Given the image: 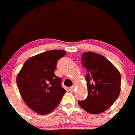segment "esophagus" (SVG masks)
<instances>
[{
	"label": "esophagus",
	"mask_w": 135,
	"mask_h": 135,
	"mask_svg": "<svg viewBox=\"0 0 135 135\" xmlns=\"http://www.w3.org/2000/svg\"><path fill=\"white\" fill-rule=\"evenodd\" d=\"M74 89H75V86H71V87L69 88L70 91H71V92H73L74 91Z\"/></svg>",
	"instance_id": "1"
}]
</instances>
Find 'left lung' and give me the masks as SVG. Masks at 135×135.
I'll use <instances>...</instances> for the list:
<instances>
[{"instance_id":"obj_1","label":"left lung","mask_w":135,"mask_h":135,"mask_svg":"<svg viewBox=\"0 0 135 135\" xmlns=\"http://www.w3.org/2000/svg\"><path fill=\"white\" fill-rule=\"evenodd\" d=\"M81 61L88 73L85 76L88 96L78 103L88 113L100 114L111 106L119 97L121 75L110 61L98 53L85 52Z\"/></svg>"}]
</instances>
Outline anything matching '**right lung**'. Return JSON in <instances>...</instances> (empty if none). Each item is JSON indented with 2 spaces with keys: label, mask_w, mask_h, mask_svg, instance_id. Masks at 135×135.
Segmentation results:
<instances>
[{
  "label": "right lung",
  "mask_w": 135,
  "mask_h": 135,
  "mask_svg": "<svg viewBox=\"0 0 135 135\" xmlns=\"http://www.w3.org/2000/svg\"><path fill=\"white\" fill-rule=\"evenodd\" d=\"M66 51L49 50L31 57L16 77L20 93L26 104L41 115L53 111L60 104L66 90L54 71L59 59Z\"/></svg>",
  "instance_id": "obj_1"
}]
</instances>
